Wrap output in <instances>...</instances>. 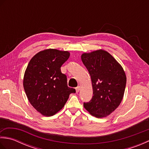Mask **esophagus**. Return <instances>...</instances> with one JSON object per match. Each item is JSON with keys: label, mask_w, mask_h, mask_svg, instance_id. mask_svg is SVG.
<instances>
[{"label": "esophagus", "mask_w": 149, "mask_h": 149, "mask_svg": "<svg viewBox=\"0 0 149 149\" xmlns=\"http://www.w3.org/2000/svg\"><path fill=\"white\" fill-rule=\"evenodd\" d=\"M75 90H76V92L78 93L79 91V90H80V86H77L76 88H75Z\"/></svg>", "instance_id": "34e87169"}]
</instances>
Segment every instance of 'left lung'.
Instances as JSON below:
<instances>
[{"label": "left lung", "instance_id": "left-lung-1", "mask_svg": "<svg viewBox=\"0 0 149 149\" xmlns=\"http://www.w3.org/2000/svg\"><path fill=\"white\" fill-rule=\"evenodd\" d=\"M81 59L90 75L93 97L84 107L91 115L102 118L120 105L126 86L123 69L109 53L99 50L84 53Z\"/></svg>", "mask_w": 149, "mask_h": 149}]
</instances>
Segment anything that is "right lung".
<instances>
[{
	"instance_id": "add662e5",
	"label": "right lung",
	"mask_w": 149,
	"mask_h": 149,
	"mask_svg": "<svg viewBox=\"0 0 149 149\" xmlns=\"http://www.w3.org/2000/svg\"><path fill=\"white\" fill-rule=\"evenodd\" d=\"M70 56L68 51L47 49L33 57L24 77V88L34 109L46 116L61 110L74 88L67 85L66 75L61 66Z\"/></svg>"
}]
</instances>
